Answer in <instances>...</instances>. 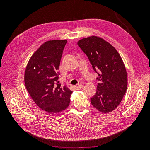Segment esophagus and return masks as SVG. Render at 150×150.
<instances>
[{
  "mask_svg": "<svg viewBox=\"0 0 150 150\" xmlns=\"http://www.w3.org/2000/svg\"><path fill=\"white\" fill-rule=\"evenodd\" d=\"M83 84H78V85H76L75 86V88L76 89H81V88H83Z\"/></svg>",
  "mask_w": 150,
  "mask_h": 150,
  "instance_id": "esophagus-1",
  "label": "esophagus"
}]
</instances>
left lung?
<instances>
[{
  "instance_id": "left-lung-1",
  "label": "left lung",
  "mask_w": 150,
  "mask_h": 150,
  "mask_svg": "<svg viewBox=\"0 0 150 150\" xmlns=\"http://www.w3.org/2000/svg\"><path fill=\"white\" fill-rule=\"evenodd\" d=\"M98 73L96 94L91 98L92 105L103 113L112 111L121 103L128 86L126 70L116 49L97 36L84 38L78 42Z\"/></svg>"
}]
</instances>
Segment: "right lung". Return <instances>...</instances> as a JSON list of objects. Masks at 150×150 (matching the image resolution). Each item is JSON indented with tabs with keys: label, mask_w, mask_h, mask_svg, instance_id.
<instances>
[{
	"label": "right lung",
	"mask_w": 150,
	"mask_h": 150,
	"mask_svg": "<svg viewBox=\"0 0 150 150\" xmlns=\"http://www.w3.org/2000/svg\"><path fill=\"white\" fill-rule=\"evenodd\" d=\"M66 40L44 42L29 61L25 71L24 83L31 98L49 115H56L69 106L72 93L57 81L63 50Z\"/></svg>",
	"instance_id": "add662e5"
}]
</instances>
